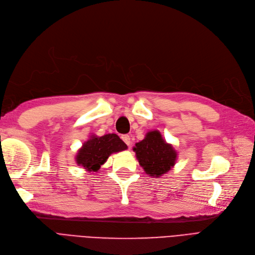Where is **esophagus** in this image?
<instances>
[{"label":"esophagus","mask_w":255,"mask_h":255,"mask_svg":"<svg viewBox=\"0 0 255 255\" xmlns=\"http://www.w3.org/2000/svg\"><path fill=\"white\" fill-rule=\"evenodd\" d=\"M121 139L126 142V144H127V145H130V137H129L128 135H124V136H121Z\"/></svg>","instance_id":"esophagus-1"}]
</instances>
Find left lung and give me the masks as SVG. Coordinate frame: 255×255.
Listing matches in <instances>:
<instances>
[{
    "label": "left lung",
    "instance_id": "obj_1",
    "mask_svg": "<svg viewBox=\"0 0 255 255\" xmlns=\"http://www.w3.org/2000/svg\"><path fill=\"white\" fill-rule=\"evenodd\" d=\"M133 150L140 166L151 177L164 175L177 161V151L162 138L159 130L148 131L143 140L135 144Z\"/></svg>",
    "mask_w": 255,
    "mask_h": 255
}]
</instances>
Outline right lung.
Instances as JSON below:
<instances>
[{"label": "right lung", "mask_w": 255, "mask_h": 255, "mask_svg": "<svg viewBox=\"0 0 255 255\" xmlns=\"http://www.w3.org/2000/svg\"><path fill=\"white\" fill-rule=\"evenodd\" d=\"M128 145L116 134L101 137L92 135L78 150L75 161L88 171H98L113 152L122 151Z\"/></svg>", "instance_id": "obj_1"}]
</instances>
